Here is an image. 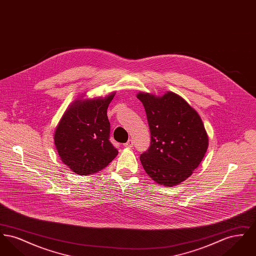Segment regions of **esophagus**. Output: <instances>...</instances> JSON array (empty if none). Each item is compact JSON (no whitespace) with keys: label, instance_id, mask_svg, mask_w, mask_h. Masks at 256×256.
I'll use <instances>...</instances> for the list:
<instances>
[{"label":"esophagus","instance_id":"esophagus-1","mask_svg":"<svg viewBox=\"0 0 256 256\" xmlns=\"http://www.w3.org/2000/svg\"><path fill=\"white\" fill-rule=\"evenodd\" d=\"M124 146L126 148H132L134 146V141L132 140H128L126 144H124Z\"/></svg>","mask_w":256,"mask_h":256}]
</instances>
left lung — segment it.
Segmentation results:
<instances>
[{
  "label": "left lung",
  "instance_id": "1",
  "mask_svg": "<svg viewBox=\"0 0 256 256\" xmlns=\"http://www.w3.org/2000/svg\"><path fill=\"white\" fill-rule=\"evenodd\" d=\"M150 132V146L140 156L148 176L170 187L186 180L198 168L208 146L200 115L178 95L139 93Z\"/></svg>",
  "mask_w": 256,
  "mask_h": 256
}]
</instances>
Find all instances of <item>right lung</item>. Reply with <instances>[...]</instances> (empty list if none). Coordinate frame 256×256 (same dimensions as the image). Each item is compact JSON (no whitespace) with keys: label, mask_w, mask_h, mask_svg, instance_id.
<instances>
[{"label":"right lung","mask_w":256,"mask_h":256,"mask_svg":"<svg viewBox=\"0 0 256 256\" xmlns=\"http://www.w3.org/2000/svg\"><path fill=\"white\" fill-rule=\"evenodd\" d=\"M115 93L93 100H76L63 114L54 132L62 162L74 172L93 174L118 154L110 141L108 108Z\"/></svg>","instance_id":"obj_1"}]
</instances>
